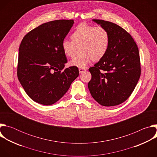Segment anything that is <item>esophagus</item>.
I'll list each match as a JSON object with an SVG mask.
<instances>
[{
  "label": "esophagus",
  "mask_w": 157,
  "mask_h": 157,
  "mask_svg": "<svg viewBox=\"0 0 157 157\" xmlns=\"http://www.w3.org/2000/svg\"><path fill=\"white\" fill-rule=\"evenodd\" d=\"M86 70V68H79V73H82V72H84Z\"/></svg>",
  "instance_id": "obj_1"
}]
</instances>
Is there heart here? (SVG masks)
Here are the masks:
<instances>
[{"label":"heart","instance_id":"obj_1","mask_svg":"<svg viewBox=\"0 0 157 157\" xmlns=\"http://www.w3.org/2000/svg\"><path fill=\"white\" fill-rule=\"evenodd\" d=\"M71 40H64L61 47L64 54L73 57L80 48L81 53L70 62V65L79 68L86 67L93 59L99 61L108 52L110 36L109 31L104 27L79 24L71 35Z\"/></svg>","mask_w":157,"mask_h":157}]
</instances>
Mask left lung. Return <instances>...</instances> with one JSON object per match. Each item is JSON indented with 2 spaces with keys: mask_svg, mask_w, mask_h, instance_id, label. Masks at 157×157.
I'll return each mask as SVG.
<instances>
[{
  "mask_svg": "<svg viewBox=\"0 0 157 157\" xmlns=\"http://www.w3.org/2000/svg\"><path fill=\"white\" fill-rule=\"evenodd\" d=\"M105 27L110 36L106 55L89 69L92 78L88 88L93 98L103 106H114L125 101L140 76L139 49L131 35L118 25L93 19Z\"/></svg>",
  "mask_w": 157,
  "mask_h": 157,
  "instance_id": "left-lung-1",
  "label": "left lung"
}]
</instances>
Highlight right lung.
<instances>
[{
  "label": "right lung",
  "mask_w": 157,
  "mask_h": 157,
  "mask_svg": "<svg viewBox=\"0 0 157 157\" xmlns=\"http://www.w3.org/2000/svg\"><path fill=\"white\" fill-rule=\"evenodd\" d=\"M73 20H56L29 32L19 47L18 79L35 102L48 105L59 100L79 76L76 66L64 69L67 58L61 43Z\"/></svg>",
  "instance_id": "obj_1"
}]
</instances>
